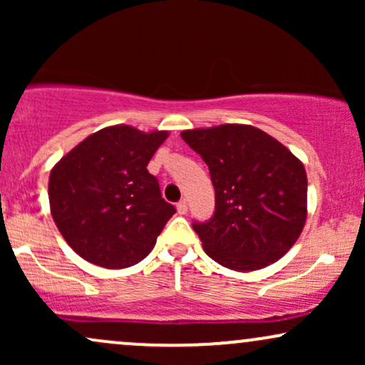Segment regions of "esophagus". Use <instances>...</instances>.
<instances>
[{
    "mask_svg": "<svg viewBox=\"0 0 365 365\" xmlns=\"http://www.w3.org/2000/svg\"><path fill=\"white\" fill-rule=\"evenodd\" d=\"M177 211H178V215H187L188 206H187V200H185V199H182V200H180V202L177 204Z\"/></svg>",
    "mask_w": 365,
    "mask_h": 365,
    "instance_id": "obj_1",
    "label": "esophagus"
}]
</instances>
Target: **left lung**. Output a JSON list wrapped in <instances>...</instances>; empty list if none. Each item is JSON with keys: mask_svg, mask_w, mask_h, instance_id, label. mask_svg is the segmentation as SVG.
I'll return each mask as SVG.
<instances>
[{"mask_svg": "<svg viewBox=\"0 0 365 365\" xmlns=\"http://www.w3.org/2000/svg\"><path fill=\"white\" fill-rule=\"evenodd\" d=\"M207 165L215 212L192 228L221 266L255 271L292 249L307 217V175L293 154L250 125L182 132Z\"/></svg>", "mask_w": 365, "mask_h": 365, "instance_id": "1", "label": "left lung"}]
</instances>
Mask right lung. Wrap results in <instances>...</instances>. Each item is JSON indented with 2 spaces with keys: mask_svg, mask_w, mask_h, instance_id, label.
<instances>
[{
  "mask_svg": "<svg viewBox=\"0 0 365 365\" xmlns=\"http://www.w3.org/2000/svg\"><path fill=\"white\" fill-rule=\"evenodd\" d=\"M168 132L116 125L92 133L49 175L54 223L72 249L96 266L121 269L153 250L177 212L148 171Z\"/></svg>",
  "mask_w": 365,
  "mask_h": 365,
  "instance_id": "1",
  "label": "right lung"
}]
</instances>
